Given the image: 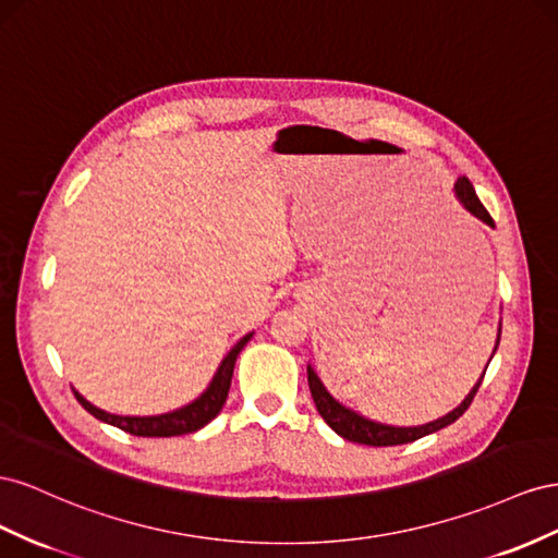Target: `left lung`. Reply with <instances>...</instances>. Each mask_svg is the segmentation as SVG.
Wrapping results in <instances>:
<instances>
[{
    "mask_svg": "<svg viewBox=\"0 0 558 558\" xmlns=\"http://www.w3.org/2000/svg\"><path fill=\"white\" fill-rule=\"evenodd\" d=\"M453 189H456V196H458L460 205H463V208L470 215H474L476 219H482L484 225L493 227L490 215L486 213L482 201L476 198L474 186H472V182L468 178H458ZM498 343H500V323H498V337H496V345H493L490 357L496 355ZM486 367H488V364H486ZM484 374H486V369L482 372V376L474 384V388L465 395V400L460 402L453 411H449L447 416H441L437 421H429L425 425H411V427L378 423V421H372L367 416H362V413H357L355 409L341 404L337 397H333L325 388L320 376L315 374V369L311 367V364H308V388H311V395H313V402L317 407V413H320V416L325 418V423L333 429V433L341 435L348 441L367 444V447H397V444H409V441H416V439H421L425 435H433V433H437V429L447 427V425H451L453 421H458L460 416H463V413L468 411V407L472 404V397L476 395V390H480V386H482Z\"/></svg>",
    "mask_w": 558,
    "mask_h": 558,
    "instance_id": "left-lung-1",
    "label": "left lung"
}]
</instances>
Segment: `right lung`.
Returning <instances> with one entry per match:
<instances>
[{
	"label": "right lung",
	"instance_id": "add662e5",
	"mask_svg": "<svg viewBox=\"0 0 558 558\" xmlns=\"http://www.w3.org/2000/svg\"><path fill=\"white\" fill-rule=\"evenodd\" d=\"M252 333H245V337L238 341L227 357L221 360V364L217 367L210 386L205 388L194 402H189L180 409L168 411V413H158V416H119V413H109L105 409H98L95 404H90L84 395H78L74 388V397L78 400L88 413H93L95 418L114 425L123 433H131L135 437H178V435H189L196 433V429L208 425L217 413L225 407L227 397H229V388H231V378H233V367L235 360L241 355V350L247 345V341L252 339Z\"/></svg>",
	"mask_w": 558,
	"mask_h": 558
}]
</instances>
